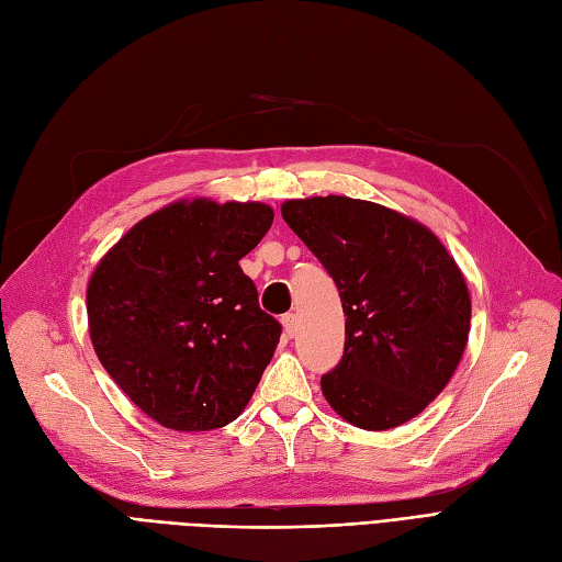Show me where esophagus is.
<instances>
[{
  "mask_svg": "<svg viewBox=\"0 0 562 562\" xmlns=\"http://www.w3.org/2000/svg\"><path fill=\"white\" fill-rule=\"evenodd\" d=\"M282 327H284L286 338H294V334H296V315L294 313H286L282 317Z\"/></svg>",
  "mask_w": 562,
  "mask_h": 562,
  "instance_id": "obj_1",
  "label": "esophagus"
}]
</instances>
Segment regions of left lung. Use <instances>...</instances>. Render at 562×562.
Here are the masks:
<instances>
[{
  "label": "left lung",
  "mask_w": 562,
  "mask_h": 562,
  "mask_svg": "<svg viewBox=\"0 0 562 562\" xmlns=\"http://www.w3.org/2000/svg\"><path fill=\"white\" fill-rule=\"evenodd\" d=\"M282 220L327 268L348 315L324 400L359 429L413 420L467 348L472 299L460 266L425 224L371 201L296 198L282 203Z\"/></svg>",
  "instance_id": "left-lung-1"
}]
</instances>
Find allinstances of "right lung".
I'll use <instances>...</instances> for the list:
<instances>
[{"mask_svg": "<svg viewBox=\"0 0 562 562\" xmlns=\"http://www.w3.org/2000/svg\"><path fill=\"white\" fill-rule=\"evenodd\" d=\"M259 201L182 198L106 251L86 289L88 334L131 402L175 431L226 427L280 342L240 259L273 224Z\"/></svg>", "mask_w": 562, "mask_h": 562, "instance_id": "1", "label": "right lung"}]
</instances>
